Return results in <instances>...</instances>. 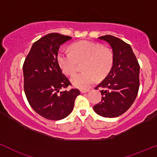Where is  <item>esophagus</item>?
<instances>
[{
  "label": "esophagus",
  "instance_id": "34e87169",
  "mask_svg": "<svg viewBox=\"0 0 157 157\" xmlns=\"http://www.w3.org/2000/svg\"><path fill=\"white\" fill-rule=\"evenodd\" d=\"M89 91H90L89 89H83V90H80V92H81V93H86V92Z\"/></svg>",
  "mask_w": 157,
  "mask_h": 157
}]
</instances>
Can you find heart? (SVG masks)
Returning a JSON list of instances; mask_svg holds the SVG:
<instances>
[{"label":"heart","mask_w":157,"mask_h":157,"mask_svg":"<svg viewBox=\"0 0 157 157\" xmlns=\"http://www.w3.org/2000/svg\"><path fill=\"white\" fill-rule=\"evenodd\" d=\"M71 52L61 51L57 60L61 69L67 75L76 71L77 63L83 62L82 73L74 74L71 81L74 86L85 89L108 75L113 67L114 55L109 47L90 41H80L70 47Z\"/></svg>","instance_id":"b5f03b06"}]
</instances>
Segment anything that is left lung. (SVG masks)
I'll list each match as a JSON object with an SVG mask.
<instances>
[{"label":"left lung","instance_id":"obj_1","mask_svg":"<svg viewBox=\"0 0 157 157\" xmlns=\"http://www.w3.org/2000/svg\"><path fill=\"white\" fill-rule=\"evenodd\" d=\"M98 38L110 44L114 62L108 75L95 88L102 89V96L93 109L104 117H117L127 111L136 98L140 86V65L129 44L112 35Z\"/></svg>","mask_w":157,"mask_h":157}]
</instances>
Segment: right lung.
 Here are the masks:
<instances>
[{"label": "right lung", "mask_w": 157, "mask_h": 157, "mask_svg": "<svg viewBox=\"0 0 157 157\" xmlns=\"http://www.w3.org/2000/svg\"><path fill=\"white\" fill-rule=\"evenodd\" d=\"M70 36L51 33L34 43L23 64L24 91L36 113L50 120H59L73 110L74 101L80 94L62 73L57 60L58 51Z\"/></svg>", "instance_id": "right-lung-1"}]
</instances>
